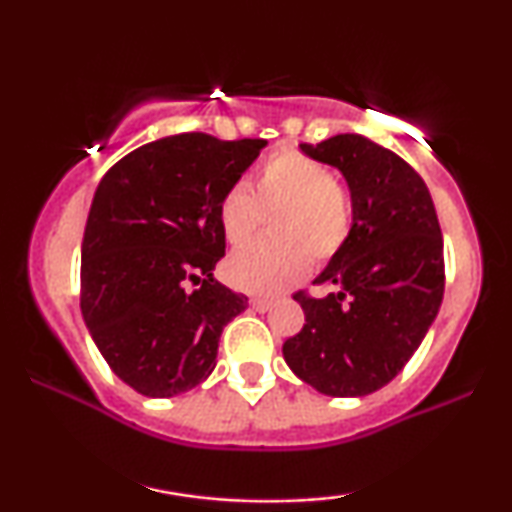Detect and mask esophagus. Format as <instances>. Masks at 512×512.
Segmentation results:
<instances>
[{
  "label": "esophagus",
  "mask_w": 512,
  "mask_h": 512,
  "mask_svg": "<svg viewBox=\"0 0 512 512\" xmlns=\"http://www.w3.org/2000/svg\"><path fill=\"white\" fill-rule=\"evenodd\" d=\"M250 305H252V310H257V313H267V310L274 308V301L272 298H264V296H252Z\"/></svg>",
  "instance_id": "obj_1"
}]
</instances>
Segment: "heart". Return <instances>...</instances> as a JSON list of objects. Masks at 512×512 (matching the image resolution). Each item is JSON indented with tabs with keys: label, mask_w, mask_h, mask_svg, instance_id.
I'll return each instance as SVG.
<instances>
[{
	"label": "heart",
	"mask_w": 512,
	"mask_h": 512,
	"mask_svg": "<svg viewBox=\"0 0 512 512\" xmlns=\"http://www.w3.org/2000/svg\"><path fill=\"white\" fill-rule=\"evenodd\" d=\"M269 219L272 240L233 252L226 279L250 293H276L298 281L310 257L327 262L351 236V197L332 170L301 151L269 156L252 175L250 190L231 187L219 202V226L231 245H245Z\"/></svg>",
	"instance_id": "b5f03b06"
}]
</instances>
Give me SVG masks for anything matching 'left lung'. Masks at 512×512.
<instances>
[{
  "label": "left lung",
  "mask_w": 512,
  "mask_h": 512,
  "mask_svg": "<svg viewBox=\"0 0 512 512\" xmlns=\"http://www.w3.org/2000/svg\"><path fill=\"white\" fill-rule=\"evenodd\" d=\"M344 175L351 236L315 276L322 298L296 293L305 325L284 342V361L327 397H366L407 366L436 320L445 289L443 236L421 175L358 134L301 144Z\"/></svg>",
  "instance_id": "8db88e82"
}]
</instances>
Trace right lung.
Listing matches in <instances>:
<instances>
[{
	"mask_svg": "<svg viewBox=\"0 0 512 512\" xmlns=\"http://www.w3.org/2000/svg\"><path fill=\"white\" fill-rule=\"evenodd\" d=\"M264 146L175 134L134 149L98 182L81 243V315L139 395L166 399L204 383L223 327L248 308L214 279L226 252L219 202Z\"/></svg>",
	"mask_w": 512,
	"mask_h": 512,
	"instance_id": "right-lung-1",
	"label": "right lung"
}]
</instances>
